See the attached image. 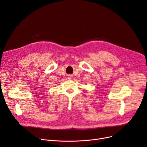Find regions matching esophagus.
<instances>
[{"mask_svg":"<svg viewBox=\"0 0 147 147\" xmlns=\"http://www.w3.org/2000/svg\"><path fill=\"white\" fill-rule=\"evenodd\" d=\"M69 79H71V78H69Z\"/></svg>","mask_w":147,"mask_h":147,"instance_id":"obj_1","label":"esophagus"}]
</instances>
